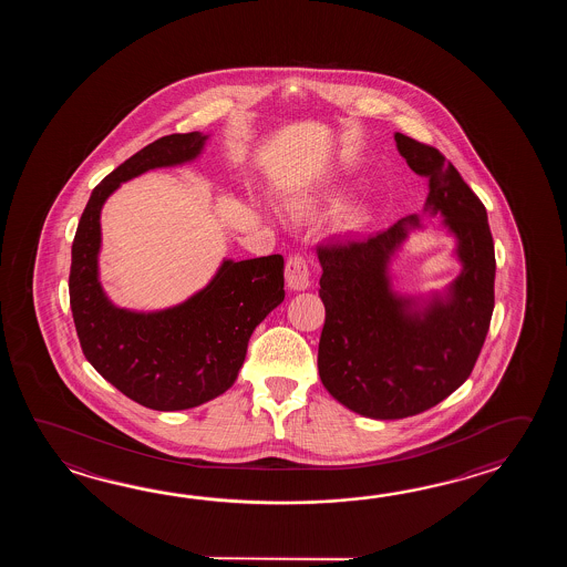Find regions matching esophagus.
<instances>
[{"mask_svg": "<svg viewBox=\"0 0 567 567\" xmlns=\"http://www.w3.org/2000/svg\"><path fill=\"white\" fill-rule=\"evenodd\" d=\"M286 284L289 289H306L310 286V267L306 257L300 254H293L286 264Z\"/></svg>", "mask_w": 567, "mask_h": 567, "instance_id": "34e87169", "label": "esophagus"}]
</instances>
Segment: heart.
Returning <instances> with one entry per match:
<instances>
[{
	"label": "heart",
	"mask_w": 567,
	"mask_h": 567,
	"mask_svg": "<svg viewBox=\"0 0 567 567\" xmlns=\"http://www.w3.org/2000/svg\"><path fill=\"white\" fill-rule=\"evenodd\" d=\"M338 203L340 200V194L338 193H328L326 196H312V198H303V200H298L296 203V210H312L313 206L320 205V203Z\"/></svg>",
	"instance_id": "1"
}]
</instances>
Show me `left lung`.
Masks as SVG:
<instances>
[{"instance_id":"left-lung-1","label":"left lung","mask_w":567,"mask_h":567,"mask_svg":"<svg viewBox=\"0 0 567 567\" xmlns=\"http://www.w3.org/2000/svg\"><path fill=\"white\" fill-rule=\"evenodd\" d=\"M401 156L427 181L432 213L458 239L460 278L423 310L389 289L386 264L420 218L364 239L318 245L326 320L318 371L328 393L373 420H401L452 395L481 354L494 310V243L486 208L432 145L395 133Z\"/></svg>"}]
</instances>
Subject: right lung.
Returning <instances> with one entry per match:
<instances>
[{"label": "right lung", "instance_id": "right-lung-1", "mask_svg": "<svg viewBox=\"0 0 567 567\" xmlns=\"http://www.w3.org/2000/svg\"><path fill=\"white\" fill-rule=\"evenodd\" d=\"M206 135L172 133L145 145L99 182L79 220L69 293L81 349L96 373L135 403L190 410L225 393L241 369L255 326L284 301V257L225 261L190 300L152 313L115 308L96 278L99 215L121 182L200 154Z\"/></svg>", "mask_w": 567, "mask_h": 567}]
</instances>
